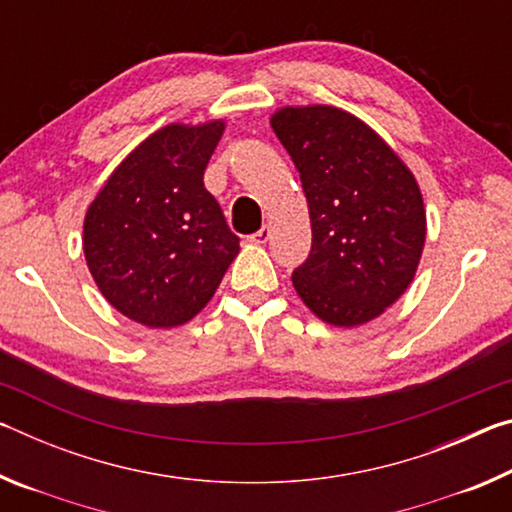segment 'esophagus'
Wrapping results in <instances>:
<instances>
[{
  "instance_id": "34e87169",
  "label": "esophagus",
  "mask_w": 512,
  "mask_h": 512,
  "mask_svg": "<svg viewBox=\"0 0 512 512\" xmlns=\"http://www.w3.org/2000/svg\"><path fill=\"white\" fill-rule=\"evenodd\" d=\"M271 225H264L262 230H257L255 235H250V241H253V244H266L268 239H271Z\"/></svg>"
}]
</instances>
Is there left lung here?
Segmentation results:
<instances>
[{
    "instance_id": "left-lung-1",
    "label": "left lung",
    "mask_w": 512,
    "mask_h": 512,
    "mask_svg": "<svg viewBox=\"0 0 512 512\" xmlns=\"http://www.w3.org/2000/svg\"><path fill=\"white\" fill-rule=\"evenodd\" d=\"M273 133L300 173L311 253L291 280L336 327L381 316L418 271L427 214L411 169L359 117L334 106H287Z\"/></svg>"
}]
</instances>
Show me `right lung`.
<instances>
[{"label": "right lung", "mask_w": 512, "mask_h": 512, "mask_svg": "<svg viewBox=\"0 0 512 512\" xmlns=\"http://www.w3.org/2000/svg\"><path fill=\"white\" fill-rule=\"evenodd\" d=\"M225 121L169 124L110 173L83 221V253L112 307L160 329L192 320L239 255L203 185Z\"/></svg>", "instance_id": "right-lung-1"}]
</instances>
